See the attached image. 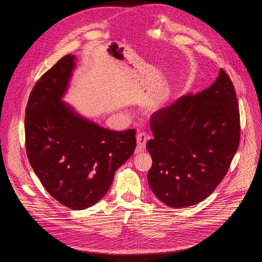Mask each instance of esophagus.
Instances as JSON below:
<instances>
[{
	"label": "esophagus",
	"mask_w": 262,
	"mask_h": 262,
	"mask_svg": "<svg viewBox=\"0 0 262 262\" xmlns=\"http://www.w3.org/2000/svg\"><path fill=\"white\" fill-rule=\"evenodd\" d=\"M147 140H148V136L145 133H140L139 135H137V149H136L137 154L144 151Z\"/></svg>",
	"instance_id": "34e87169"
}]
</instances>
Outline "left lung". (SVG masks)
I'll return each instance as SVG.
<instances>
[{
	"label": "left lung",
	"mask_w": 262,
	"mask_h": 262,
	"mask_svg": "<svg viewBox=\"0 0 262 262\" xmlns=\"http://www.w3.org/2000/svg\"><path fill=\"white\" fill-rule=\"evenodd\" d=\"M154 139L146 144L152 158L148 183L174 208L207 198L225 177L241 137L239 110L233 84L220 70L215 82L186 94L152 114Z\"/></svg>",
	"instance_id": "obj_1"
}]
</instances>
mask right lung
<instances>
[{
  "instance_id": "add662e5",
  "label": "right lung",
  "mask_w": 262,
  "mask_h": 262,
  "mask_svg": "<svg viewBox=\"0 0 262 262\" xmlns=\"http://www.w3.org/2000/svg\"><path fill=\"white\" fill-rule=\"evenodd\" d=\"M60 59L37 81L25 118L29 162L45 189L70 209H85L108 191L116 170L134 154L136 130L103 128L61 100L74 68Z\"/></svg>"
}]
</instances>
